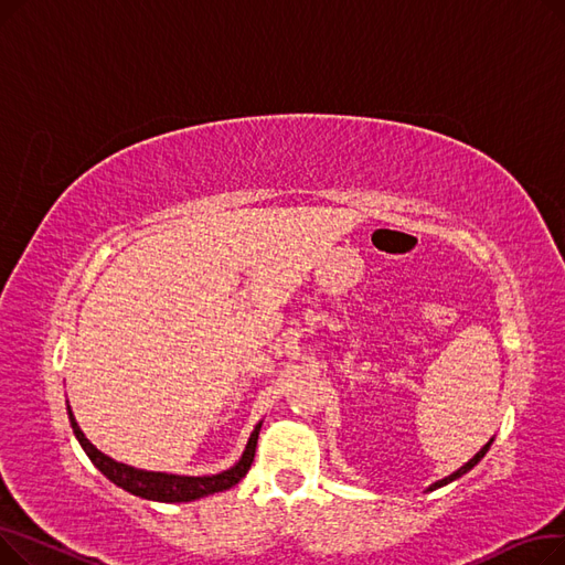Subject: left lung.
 <instances>
[{"label":"left lung","mask_w":565,"mask_h":565,"mask_svg":"<svg viewBox=\"0 0 565 565\" xmlns=\"http://www.w3.org/2000/svg\"><path fill=\"white\" fill-rule=\"evenodd\" d=\"M490 444H492V439H490V441H488V444H486V447H483V449H481V451H479V454H477V456H473V458H471V460H469V462H465V465H462V467H460V469H458V471H454V473H449V477H444V479H441V481H437V483H433V486H430V488H428V490H437V488H441V486H447V483H451V481H456V479H460V477H462V473H467V471H469V469H471V467H473V465H479V462H481V458H483V456H486V454H488V449H490Z\"/></svg>","instance_id":"1"}]
</instances>
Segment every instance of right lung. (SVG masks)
I'll use <instances>...</instances> for the list:
<instances>
[{"instance_id":"1","label":"right lung","mask_w":565,"mask_h":565,"mask_svg":"<svg viewBox=\"0 0 565 565\" xmlns=\"http://www.w3.org/2000/svg\"><path fill=\"white\" fill-rule=\"evenodd\" d=\"M68 419L73 426V433L79 441V447L84 449V454L88 456L105 477L118 486L128 490L130 494H137L141 499H151V501H167V503H175V501H194L207 494H215L222 490L233 488L237 481H243L245 473L249 471L252 462H254V454H256V441H258V430L260 424H256L254 433L249 435V441L245 447L243 458L237 460L231 469L213 473V477H178V473H164V471H146V469H135L130 465L116 462L109 456H105L103 451H98L92 441L84 437V433L79 430L73 409L68 405Z\"/></svg>"}]
</instances>
